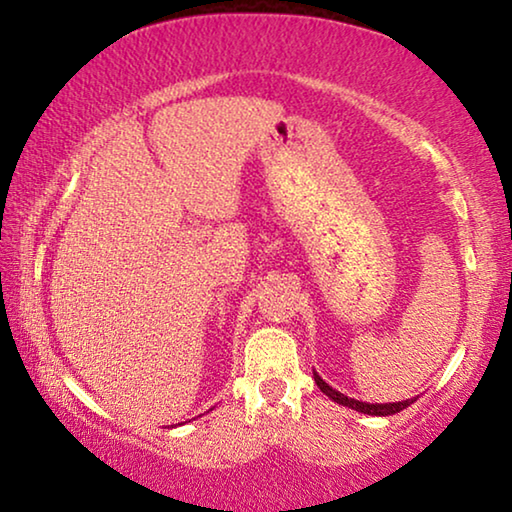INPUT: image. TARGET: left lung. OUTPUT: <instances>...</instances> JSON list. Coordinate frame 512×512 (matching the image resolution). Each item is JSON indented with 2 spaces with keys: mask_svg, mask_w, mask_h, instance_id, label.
<instances>
[{
  "mask_svg": "<svg viewBox=\"0 0 512 512\" xmlns=\"http://www.w3.org/2000/svg\"><path fill=\"white\" fill-rule=\"evenodd\" d=\"M314 379L320 391H323L329 400L341 404V406H348V409H354L359 413H368V415H381V418H386V415H393V413H400L404 411L406 406H411L415 402V397H411V400H404V402H386V404H368V402H359L354 400V397H348L336 391V388H332L327 384V381H323V377L318 375V372L314 370Z\"/></svg>",
  "mask_w": 512,
  "mask_h": 512,
  "instance_id": "1",
  "label": "left lung"
}]
</instances>
